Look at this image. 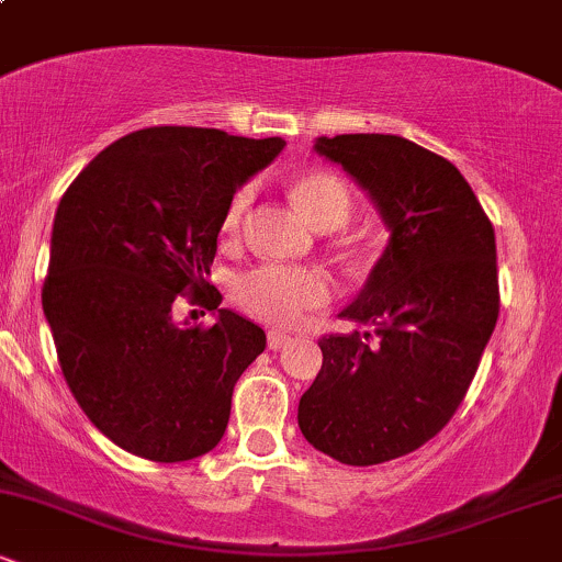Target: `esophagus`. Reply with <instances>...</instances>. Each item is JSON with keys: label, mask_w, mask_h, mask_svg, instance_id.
Masks as SVG:
<instances>
[{"label": "esophagus", "mask_w": 562, "mask_h": 562, "mask_svg": "<svg viewBox=\"0 0 562 562\" xmlns=\"http://www.w3.org/2000/svg\"><path fill=\"white\" fill-rule=\"evenodd\" d=\"M269 348L272 351H280V348H285L290 344V335L288 333H280V330H269Z\"/></svg>", "instance_id": "esophagus-1"}]
</instances>
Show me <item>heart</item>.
I'll return each instance as SVG.
<instances>
[{
    "mask_svg": "<svg viewBox=\"0 0 562 562\" xmlns=\"http://www.w3.org/2000/svg\"><path fill=\"white\" fill-rule=\"evenodd\" d=\"M290 192L301 214L317 229L340 227L351 214V190L344 179L330 171L303 173L290 187ZM250 198H254L250 187H240L232 195L222 222L224 235H235L240 229ZM232 295L237 306L254 317L272 322V325H293L303 317V312L330 299V280L319 269L263 263L237 277Z\"/></svg>",
    "mask_w": 562,
    "mask_h": 562,
    "instance_id": "obj_1",
    "label": "heart"
}]
</instances>
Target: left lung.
I'll return each instance as SVG.
<instances>
[{"label":"left lung","mask_w":562,"mask_h":562,"mask_svg":"<svg viewBox=\"0 0 562 562\" xmlns=\"http://www.w3.org/2000/svg\"><path fill=\"white\" fill-rule=\"evenodd\" d=\"M383 218L389 245L322 338L299 428L344 465L409 454L451 420L499 317L494 227L457 166L396 134L317 137Z\"/></svg>","instance_id":"obj_1"}]
</instances>
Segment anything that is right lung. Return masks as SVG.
Instances as JSON below:
<instances>
[{
    "mask_svg": "<svg viewBox=\"0 0 562 562\" xmlns=\"http://www.w3.org/2000/svg\"><path fill=\"white\" fill-rule=\"evenodd\" d=\"M285 139L153 126L108 145L57 205L42 306L66 383L115 447L184 462L222 441L237 378L267 335L220 308L179 326L172 301L218 307L209 282L232 195Z\"/></svg>",
    "mask_w": 562,
    "mask_h": 562,
    "instance_id": "obj_1",
    "label": "right lung"
}]
</instances>
